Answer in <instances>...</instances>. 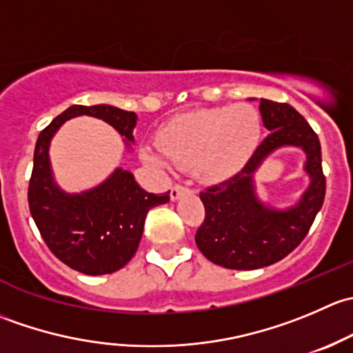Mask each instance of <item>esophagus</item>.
I'll return each instance as SVG.
<instances>
[{"instance_id": "34e87169", "label": "esophagus", "mask_w": 353, "mask_h": 353, "mask_svg": "<svg viewBox=\"0 0 353 353\" xmlns=\"http://www.w3.org/2000/svg\"><path fill=\"white\" fill-rule=\"evenodd\" d=\"M188 191L190 190H188L186 186H183V184H174V186L170 188V199L176 201V199H179L183 194H186Z\"/></svg>"}]
</instances>
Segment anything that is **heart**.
I'll return each instance as SVG.
<instances>
[{
    "label": "heart",
    "instance_id": "b5f03b06",
    "mask_svg": "<svg viewBox=\"0 0 353 353\" xmlns=\"http://www.w3.org/2000/svg\"><path fill=\"white\" fill-rule=\"evenodd\" d=\"M261 134L259 116L249 105L194 110L170 121L159 134V147L141 148V159L159 169L191 167L203 181H220L241 169Z\"/></svg>",
    "mask_w": 353,
    "mask_h": 353
}]
</instances>
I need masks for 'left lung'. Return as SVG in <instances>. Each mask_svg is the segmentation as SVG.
<instances>
[{"mask_svg":"<svg viewBox=\"0 0 353 353\" xmlns=\"http://www.w3.org/2000/svg\"><path fill=\"white\" fill-rule=\"evenodd\" d=\"M259 114L268 137L241 172L199 193L205 222L194 237L196 245L206 259L229 270L265 268L285 258L307 236L325 201L326 181L318 134L288 104L261 99ZM283 146L305 152L310 186L297 203L275 209L259 199L254 174L273 151Z\"/></svg>","mask_w":353,"mask_h":353,"instance_id":"8db88e82","label":"left lung"}]
</instances>
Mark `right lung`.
<instances>
[{"label": "right lung", "instance_id": "obj_1", "mask_svg": "<svg viewBox=\"0 0 353 353\" xmlns=\"http://www.w3.org/2000/svg\"><path fill=\"white\" fill-rule=\"evenodd\" d=\"M92 116L105 121L134 143L138 116L108 104L71 105L41 131L35 143L34 169L28 184V208L52 254L85 275H108L123 268L137 252L148 210L169 201V193H147L130 170L117 167L95 188L68 193L54 181L49 147L68 119Z\"/></svg>", "mask_w": 353, "mask_h": 353}]
</instances>
